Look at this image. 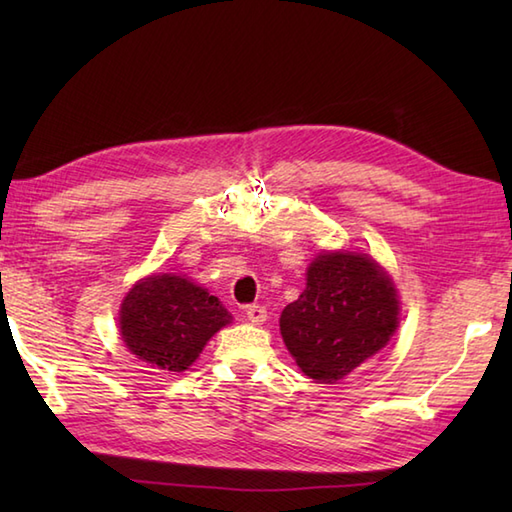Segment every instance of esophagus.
<instances>
[{
	"label": "esophagus",
	"mask_w": 512,
	"mask_h": 512,
	"mask_svg": "<svg viewBox=\"0 0 512 512\" xmlns=\"http://www.w3.org/2000/svg\"><path fill=\"white\" fill-rule=\"evenodd\" d=\"M246 317L253 325H262L268 317V312H266L264 306H255V303H253V306H246Z\"/></svg>",
	"instance_id": "obj_1"
}]
</instances>
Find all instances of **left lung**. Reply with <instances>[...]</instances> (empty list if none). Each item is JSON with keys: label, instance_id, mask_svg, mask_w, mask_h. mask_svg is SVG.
<instances>
[{"label": "left lung", "instance_id": "8db88e82", "mask_svg": "<svg viewBox=\"0 0 512 512\" xmlns=\"http://www.w3.org/2000/svg\"><path fill=\"white\" fill-rule=\"evenodd\" d=\"M398 290L372 257L319 253L308 284L281 312L279 330L301 372L336 383L378 354L398 328Z\"/></svg>", "mask_w": 512, "mask_h": 512}]
</instances>
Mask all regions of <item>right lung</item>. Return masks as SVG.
Returning <instances> with one entry per match:
<instances>
[{"label":"right lung","mask_w":512,"mask_h":512,"mask_svg":"<svg viewBox=\"0 0 512 512\" xmlns=\"http://www.w3.org/2000/svg\"><path fill=\"white\" fill-rule=\"evenodd\" d=\"M233 321L222 301L182 275H149L121 303V336L140 361L184 372L211 336Z\"/></svg>","instance_id":"add662e5"}]
</instances>
